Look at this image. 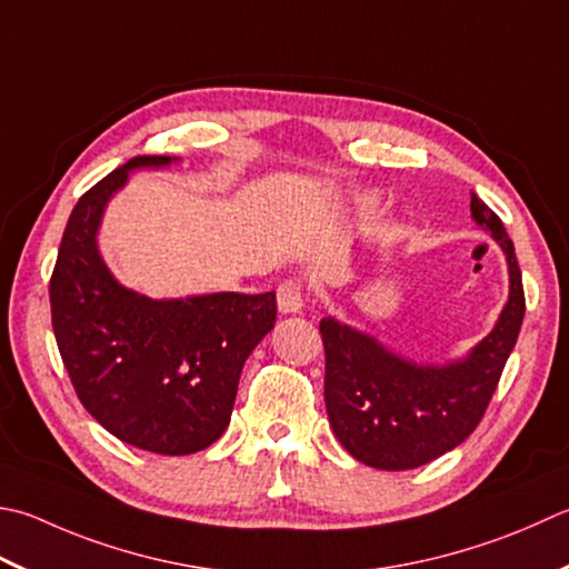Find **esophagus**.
<instances>
[{"label":"esophagus","instance_id":"1","mask_svg":"<svg viewBox=\"0 0 569 569\" xmlns=\"http://www.w3.org/2000/svg\"><path fill=\"white\" fill-rule=\"evenodd\" d=\"M278 310L281 313H300L306 303V288L300 278H286V281L278 286Z\"/></svg>","mask_w":569,"mask_h":569}]
</instances>
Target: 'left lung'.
Returning <instances> with one entry per match:
<instances>
[{"label": "left lung", "instance_id": "8db88e82", "mask_svg": "<svg viewBox=\"0 0 569 569\" xmlns=\"http://www.w3.org/2000/svg\"><path fill=\"white\" fill-rule=\"evenodd\" d=\"M471 219L506 251L510 296L496 328L469 358L421 367L375 338L320 320L326 348V409L332 431L355 459L382 471L425 466L469 437L483 419L526 316L522 273L503 221L471 192Z\"/></svg>", "mask_w": 569, "mask_h": 569}]
</instances>
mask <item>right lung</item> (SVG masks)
<instances>
[{
  "label": "right lung",
  "instance_id": "right-lung-1",
  "mask_svg": "<svg viewBox=\"0 0 569 569\" xmlns=\"http://www.w3.org/2000/svg\"><path fill=\"white\" fill-rule=\"evenodd\" d=\"M170 162L138 154L78 199L49 298L56 345L88 415L132 447L184 456L224 433L243 362L276 322V293L152 300L110 276L96 247L106 202L130 170Z\"/></svg>",
  "mask_w": 569,
  "mask_h": 569
}]
</instances>
